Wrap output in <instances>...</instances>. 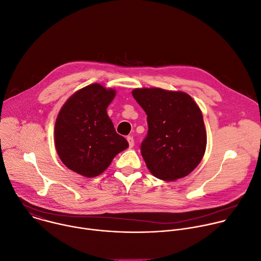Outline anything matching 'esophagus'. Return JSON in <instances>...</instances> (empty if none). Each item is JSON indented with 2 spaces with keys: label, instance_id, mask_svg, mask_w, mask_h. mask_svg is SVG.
Wrapping results in <instances>:
<instances>
[{
  "label": "esophagus",
  "instance_id": "1",
  "mask_svg": "<svg viewBox=\"0 0 261 261\" xmlns=\"http://www.w3.org/2000/svg\"><path fill=\"white\" fill-rule=\"evenodd\" d=\"M126 140H127V142H128V145H129V147L132 148V147H134V145H135V142H134V138L132 137V136H128L127 138H126Z\"/></svg>",
  "mask_w": 261,
  "mask_h": 261
}]
</instances>
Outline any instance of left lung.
<instances>
[{"label":"left lung","instance_id":"left-lung-1","mask_svg":"<svg viewBox=\"0 0 261 261\" xmlns=\"http://www.w3.org/2000/svg\"><path fill=\"white\" fill-rule=\"evenodd\" d=\"M133 96L147 114L141 153L150 173L164 181L189 175L201 162L206 133L201 111L183 91L136 88Z\"/></svg>","mask_w":261,"mask_h":261}]
</instances>
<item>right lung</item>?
I'll return each mask as SVG.
<instances>
[{
    "label": "right lung",
    "mask_w": 261,
    "mask_h": 261,
    "mask_svg": "<svg viewBox=\"0 0 261 261\" xmlns=\"http://www.w3.org/2000/svg\"><path fill=\"white\" fill-rule=\"evenodd\" d=\"M116 91L98 83L72 94L62 107L55 127V144L63 164L87 178L96 177L128 147L118 135L107 108Z\"/></svg>",
    "instance_id": "right-lung-1"
}]
</instances>
